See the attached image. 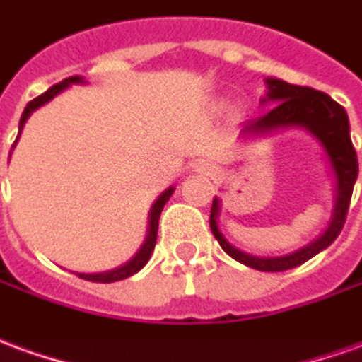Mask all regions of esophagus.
<instances>
[{
	"label": "esophagus",
	"mask_w": 362,
	"mask_h": 362,
	"mask_svg": "<svg viewBox=\"0 0 362 362\" xmlns=\"http://www.w3.org/2000/svg\"><path fill=\"white\" fill-rule=\"evenodd\" d=\"M198 168H199V170H204V173H206V170H211V166H209V164H206V163H199Z\"/></svg>",
	"instance_id": "obj_1"
}]
</instances>
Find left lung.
<instances>
[{
    "label": "left lung",
    "instance_id": "left-lung-1",
    "mask_svg": "<svg viewBox=\"0 0 362 362\" xmlns=\"http://www.w3.org/2000/svg\"><path fill=\"white\" fill-rule=\"evenodd\" d=\"M267 86H269V92L262 103L276 102V105L257 119L247 121L241 129V137H259V135H270L278 129L302 127L310 131L313 137L322 143L329 156L333 174H335V206H333L329 227L320 239L284 257H255V255L235 249L217 229V214H219L217 198H214V204H211L209 227L217 243L221 245V249L231 259L239 260L241 264H247L255 270H262V272H282V270L304 264L305 260H310L317 252L327 249L331 243L337 239L347 219L353 186L358 174V163L355 146L351 143L347 111L343 110L339 103L320 90L288 84L284 80H276V78H267Z\"/></svg>",
    "mask_w": 362,
    "mask_h": 362
}]
</instances>
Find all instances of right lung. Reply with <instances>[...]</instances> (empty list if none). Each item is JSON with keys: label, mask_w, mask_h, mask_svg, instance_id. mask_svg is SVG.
I'll return each instance as SVG.
<instances>
[{"label": "right lung", "mask_w": 362, "mask_h": 362, "mask_svg": "<svg viewBox=\"0 0 362 362\" xmlns=\"http://www.w3.org/2000/svg\"><path fill=\"white\" fill-rule=\"evenodd\" d=\"M80 82H84V78H82V76H70V78H66V80H62L60 84H54L52 88H49V90H47L45 93H40L39 98H35V100H31V102L27 103V107H25V111H23V115H21V121H19V133H21L25 121H27V117L31 115L33 111L39 110L40 105H45L47 102H50V100H52L57 93L62 92V90H64V88H68L70 84H80ZM15 143H17V141H15ZM173 192H174V188L170 186V188L166 189L160 198L156 199L155 206L151 207V214H148V231H146L145 243H143V247L139 249V252L135 255V257H133V259L115 270L98 272V274H84V272H80L78 276L84 278V280H90V282H103V284H107V282H117V280H123V278L133 276L135 272H139V270L143 269L146 262H148V259H151L153 251H155L156 233H158V217H160V211H163L164 204H166V202L170 199V196H173Z\"/></svg>", "instance_id": "right-lung-1"}]
</instances>
